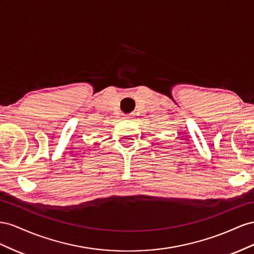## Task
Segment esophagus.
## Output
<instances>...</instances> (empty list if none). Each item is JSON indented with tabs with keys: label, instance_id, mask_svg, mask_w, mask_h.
Returning a JSON list of instances; mask_svg holds the SVG:
<instances>
[{
	"label": "esophagus",
	"instance_id": "esophagus-1",
	"mask_svg": "<svg viewBox=\"0 0 254 254\" xmlns=\"http://www.w3.org/2000/svg\"><path fill=\"white\" fill-rule=\"evenodd\" d=\"M127 118H128V117H127Z\"/></svg>",
	"mask_w": 254,
	"mask_h": 254
}]
</instances>
